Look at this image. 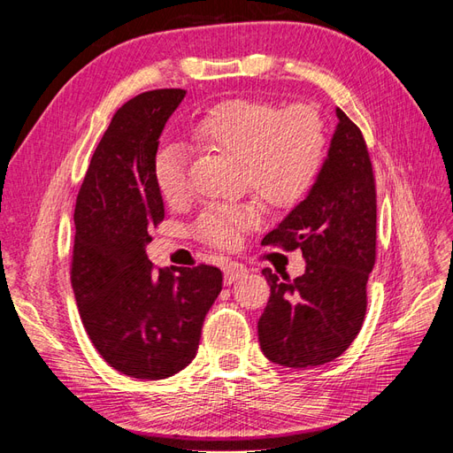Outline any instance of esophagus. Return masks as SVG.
I'll return each mask as SVG.
<instances>
[{"label":"esophagus","mask_w":453,"mask_h":453,"mask_svg":"<svg viewBox=\"0 0 453 453\" xmlns=\"http://www.w3.org/2000/svg\"><path fill=\"white\" fill-rule=\"evenodd\" d=\"M245 273H248V268H245L243 265H240V263H228L225 266V285H230L232 281L240 280L242 276H245Z\"/></svg>","instance_id":"1"}]
</instances>
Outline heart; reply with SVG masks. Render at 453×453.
<instances>
[{"instance_id": "obj_1", "label": "heart", "mask_w": 453, "mask_h": 453, "mask_svg": "<svg viewBox=\"0 0 453 453\" xmlns=\"http://www.w3.org/2000/svg\"><path fill=\"white\" fill-rule=\"evenodd\" d=\"M200 149L240 158L243 180L268 203L287 208L306 196L321 172L326 138L323 120L310 105L283 109L255 98H232L208 109L188 130ZM155 183L168 203L187 196V158L177 145H164L155 158ZM263 221L255 200L213 205L196 225V234L217 248H238Z\"/></svg>"}]
</instances>
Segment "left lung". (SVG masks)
Here are the masks:
<instances>
[{
	"label": "left lung",
	"mask_w": 453,
	"mask_h": 453,
	"mask_svg": "<svg viewBox=\"0 0 453 453\" xmlns=\"http://www.w3.org/2000/svg\"><path fill=\"white\" fill-rule=\"evenodd\" d=\"M338 125L308 196L265 236L263 245L300 250L306 272L263 273L268 304L258 342L281 366L331 363L359 334L366 313V281L376 263V185L361 130L336 109Z\"/></svg>",
	"instance_id": "obj_1"
}]
</instances>
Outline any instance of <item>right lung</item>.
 <instances>
[{
  "instance_id": "right-lung-1",
  "label": "right lung",
  "mask_w": 453,
  "mask_h": 453,
  "mask_svg": "<svg viewBox=\"0 0 453 453\" xmlns=\"http://www.w3.org/2000/svg\"><path fill=\"white\" fill-rule=\"evenodd\" d=\"M183 88L135 96L113 115L75 203L72 285L94 348L119 372L162 380L195 359L205 313L223 289L215 266L155 268L145 248L164 219L158 138Z\"/></svg>"
}]
</instances>
